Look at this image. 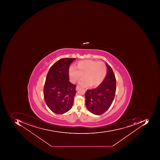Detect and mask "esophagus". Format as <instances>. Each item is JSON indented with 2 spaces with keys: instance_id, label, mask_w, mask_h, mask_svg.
<instances>
[{
  "instance_id": "34e87169",
  "label": "esophagus",
  "mask_w": 160,
  "mask_h": 160,
  "mask_svg": "<svg viewBox=\"0 0 160 160\" xmlns=\"http://www.w3.org/2000/svg\"><path fill=\"white\" fill-rule=\"evenodd\" d=\"M80 88V87L79 86H76V90H78Z\"/></svg>"
}]
</instances>
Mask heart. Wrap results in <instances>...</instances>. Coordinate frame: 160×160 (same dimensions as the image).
Wrapping results in <instances>:
<instances>
[{
	"label": "heart",
	"instance_id": "heart-1",
	"mask_svg": "<svg viewBox=\"0 0 160 160\" xmlns=\"http://www.w3.org/2000/svg\"><path fill=\"white\" fill-rule=\"evenodd\" d=\"M79 84L82 87H96L102 83L106 75V66L104 63L92 60L78 62L76 67H71L69 76L72 82H76L82 77Z\"/></svg>",
	"mask_w": 160,
	"mask_h": 160
}]
</instances>
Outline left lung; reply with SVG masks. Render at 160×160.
<instances>
[{
    "mask_svg": "<svg viewBox=\"0 0 160 160\" xmlns=\"http://www.w3.org/2000/svg\"><path fill=\"white\" fill-rule=\"evenodd\" d=\"M108 72L104 80L96 88L87 90L85 95L86 105L95 115L103 114L112 103L116 92V80L111 66L106 63Z\"/></svg>",
    "mask_w": 160,
    "mask_h": 160,
    "instance_id": "1",
    "label": "left lung"
}]
</instances>
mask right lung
Instances as JSON below:
<instances>
[{"label": "right lung", "instance_id": "right-lung-1", "mask_svg": "<svg viewBox=\"0 0 160 160\" xmlns=\"http://www.w3.org/2000/svg\"><path fill=\"white\" fill-rule=\"evenodd\" d=\"M75 58H63L50 67L46 77L44 97L46 104L56 114H63L72 107L76 85L69 81V69Z\"/></svg>", "mask_w": 160, "mask_h": 160}]
</instances>
